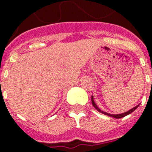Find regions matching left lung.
Here are the masks:
<instances>
[{
  "mask_svg": "<svg viewBox=\"0 0 152 152\" xmlns=\"http://www.w3.org/2000/svg\"><path fill=\"white\" fill-rule=\"evenodd\" d=\"M91 102H92L93 106H94V107H95V108L98 111H99V112H100V113H103V114H106V115H108V116H110V117H113V118H123V117H125V116H126V115H128V114H129V113H132V112H133V111H134L135 110H136V109L138 107V106H139V105H138V106H136L135 107H133L132 109H131L130 110L127 111V112H125V113H121V114H110V113H106V112H104V111L101 110H100V109L97 106H96V104H95V102H94V99H93V97H91Z\"/></svg>",
  "mask_w": 152,
  "mask_h": 152,
  "instance_id": "obj_1",
  "label": "left lung"
}]
</instances>
